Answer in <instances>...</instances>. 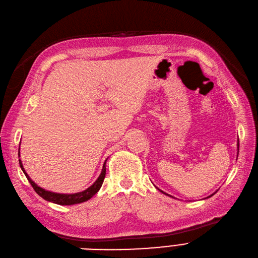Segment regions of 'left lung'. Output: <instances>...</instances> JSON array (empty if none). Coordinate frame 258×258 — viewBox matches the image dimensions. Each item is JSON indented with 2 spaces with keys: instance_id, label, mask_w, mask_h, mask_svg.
I'll list each match as a JSON object with an SVG mask.
<instances>
[{
  "instance_id": "8db88e82",
  "label": "left lung",
  "mask_w": 258,
  "mask_h": 258,
  "mask_svg": "<svg viewBox=\"0 0 258 258\" xmlns=\"http://www.w3.org/2000/svg\"><path fill=\"white\" fill-rule=\"evenodd\" d=\"M238 149H239V142H237V150H238ZM157 188H158V187H157ZM158 189H159V188H158ZM159 191H160V192H161V193H163V194H165V195H166V196H170V197H172V198H175V197H173V196H171V195H169V194H166V193H164V192H163V191H161V189H159ZM216 192H217V191H216ZM216 192H215V193H216ZM215 193H213V194H212V195H210V196H208V197H207V198H210V197H211V196H213V195H214V194H215Z\"/></svg>"
}]
</instances>
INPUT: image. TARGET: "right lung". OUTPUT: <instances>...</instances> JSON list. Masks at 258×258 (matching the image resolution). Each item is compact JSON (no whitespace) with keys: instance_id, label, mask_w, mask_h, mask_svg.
<instances>
[{"instance_id":"add662e5","label":"right lung","mask_w":258,"mask_h":258,"mask_svg":"<svg viewBox=\"0 0 258 258\" xmlns=\"http://www.w3.org/2000/svg\"><path fill=\"white\" fill-rule=\"evenodd\" d=\"M19 158H20V148H19ZM106 161H107V159L104 161L101 174L99 175V177L97 178V180L91 186L87 187L86 189H84V191H82V192L72 193V194H64V193H55V192L48 191V189L43 188V187L39 186L37 183H35V181H32V179L26 173L23 164H22L21 159H19L21 170L23 171L26 178L28 179V181L30 182L32 187L35 188V191L37 192V194L39 196H41L43 199L49 201V203H52V204H55V205H60V206H73V205H77V204H82V203H85V201L91 199L95 194H97L98 191L100 189V187L102 186L103 180L105 178V173H106L105 164H106Z\"/></svg>"}]
</instances>
